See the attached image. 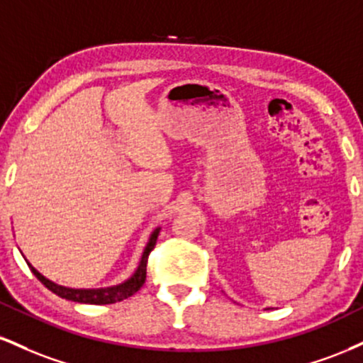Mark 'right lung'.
<instances>
[{
  "mask_svg": "<svg viewBox=\"0 0 363 363\" xmlns=\"http://www.w3.org/2000/svg\"><path fill=\"white\" fill-rule=\"evenodd\" d=\"M158 232H160V227H157L155 230L152 232V235H150L147 247H145L143 254H141L138 268H136V272L131 274V278H128L126 281L119 283V285L106 286V289H68V286L57 285V283H54L51 280H48L45 277H43V274L37 272L34 266H32L27 259H25V261H27L30 272L37 277V280L43 283L45 289H49L52 291V294H56L57 297L66 298V301L80 302V303H95V306H104V303H116V302L124 301V298L131 297V295H135L136 291H138L141 286H143L145 278H147L148 256H150V252H152V249L155 247Z\"/></svg>",
  "mask_w": 363,
  "mask_h": 363,
  "instance_id": "1",
  "label": "right lung"
}]
</instances>
